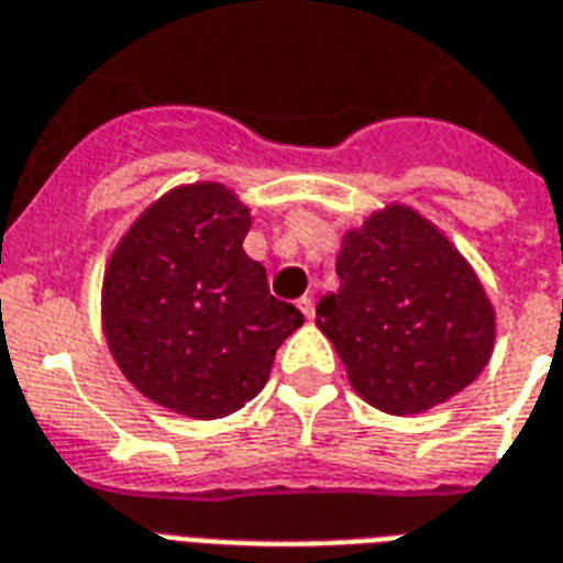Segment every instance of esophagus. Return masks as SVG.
Masks as SVG:
<instances>
[{
    "instance_id": "esophagus-1",
    "label": "esophagus",
    "mask_w": 563,
    "mask_h": 563,
    "mask_svg": "<svg viewBox=\"0 0 563 563\" xmlns=\"http://www.w3.org/2000/svg\"><path fill=\"white\" fill-rule=\"evenodd\" d=\"M299 311L305 313V320H313V313H317V308H313V296H302V299H299Z\"/></svg>"
}]
</instances>
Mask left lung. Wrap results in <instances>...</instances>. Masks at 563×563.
Returning <instances> with one entry per match:
<instances>
[{"mask_svg":"<svg viewBox=\"0 0 563 563\" xmlns=\"http://www.w3.org/2000/svg\"><path fill=\"white\" fill-rule=\"evenodd\" d=\"M338 278L341 290L317 305V325L373 408L429 411L485 369L494 305L446 234L413 208L387 205L346 232Z\"/></svg>","mask_w":563,"mask_h":563,"instance_id":"8db88e82","label":"left lung"}]
</instances>
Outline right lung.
I'll return each instance as SVG.
<instances>
[{
	"label": "right lung",
	"instance_id": "obj_1",
	"mask_svg": "<svg viewBox=\"0 0 563 563\" xmlns=\"http://www.w3.org/2000/svg\"><path fill=\"white\" fill-rule=\"evenodd\" d=\"M250 208L225 185L169 190L117 243L102 329L123 376L161 408L217 420L267 385L276 350L302 325L243 252Z\"/></svg>",
	"mask_w": 563,
	"mask_h": 563
}]
</instances>
